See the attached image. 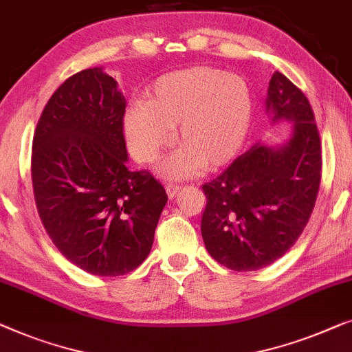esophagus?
Returning a JSON list of instances; mask_svg holds the SVG:
<instances>
[{"mask_svg": "<svg viewBox=\"0 0 352 352\" xmlns=\"http://www.w3.org/2000/svg\"><path fill=\"white\" fill-rule=\"evenodd\" d=\"M181 190V186L177 184H166V193L170 198H175Z\"/></svg>", "mask_w": 352, "mask_h": 352, "instance_id": "1", "label": "esophagus"}]
</instances>
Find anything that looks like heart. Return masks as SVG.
Wrapping results in <instances>:
<instances>
[{
  "label": "heart",
  "mask_w": 352,
  "mask_h": 352,
  "mask_svg": "<svg viewBox=\"0 0 352 352\" xmlns=\"http://www.w3.org/2000/svg\"><path fill=\"white\" fill-rule=\"evenodd\" d=\"M251 120L252 94L241 76L192 66L160 76L147 87L144 103L125 111L124 135L135 159L152 164L175 129L179 147L160 173L182 179L227 165L241 149Z\"/></svg>",
  "instance_id": "heart-1"
}]
</instances>
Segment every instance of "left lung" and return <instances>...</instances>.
<instances>
[{
  "instance_id": "8db88e82",
  "label": "left lung",
  "mask_w": 352,
  "mask_h": 352,
  "mask_svg": "<svg viewBox=\"0 0 352 352\" xmlns=\"http://www.w3.org/2000/svg\"><path fill=\"white\" fill-rule=\"evenodd\" d=\"M265 104L272 124L292 122L289 140L278 146L256 142L203 186L206 251L235 272L268 267L294 246L320 184V140L307 96L276 71Z\"/></svg>"
}]
</instances>
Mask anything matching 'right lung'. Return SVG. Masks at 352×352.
<instances>
[{
    "label": "right lung",
    "instance_id": "add662e5",
    "mask_svg": "<svg viewBox=\"0 0 352 352\" xmlns=\"http://www.w3.org/2000/svg\"><path fill=\"white\" fill-rule=\"evenodd\" d=\"M125 96L103 68L71 76L54 91L33 138L36 208L52 243L96 276L133 272L149 256L168 201L149 171H130Z\"/></svg>",
    "mask_w": 352,
    "mask_h": 352
}]
</instances>
